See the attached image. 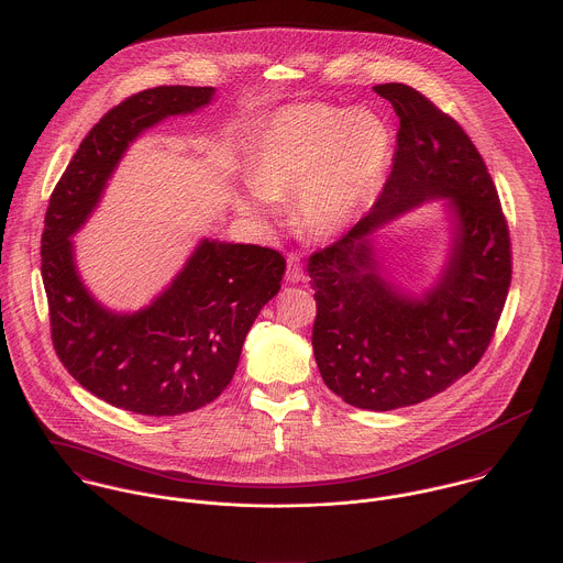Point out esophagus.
Returning a JSON list of instances; mask_svg holds the SVG:
<instances>
[{
    "mask_svg": "<svg viewBox=\"0 0 563 563\" xmlns=\"http://www.w3.org/2000/svg\"><path fill=\"white\" fill-rule=\"evenodd\" d=\"M285 278H287V283H291V285L305 280V272H302L300 256L294 254V252L287 254V272H285Z\"/></svg>",
    "mask_w": 563,
    "mask_h": 563,
    "instance_id": "34e87169",
    "label": "esophagus"
}]
</instances>
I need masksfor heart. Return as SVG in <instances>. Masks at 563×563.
<instances>
[{"mask_svg":"<svg viewBox=\"0 0 563 563\" xmlns=\"http://www.w3.org/2000/svg\"><path fill=\"white\" fill-rule=\"evenodd\" d=\"M391 154L378 114L322 104L285 109L263 132L247 167L250 189L236 196L243 216L267 220L272 200L296 196V216L316 239H333L376 194Z\"/></svg>","mask_w":563,"mask_h":563,"instance_id":"b5f03b06","label":"heart"}]
</instances>
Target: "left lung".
Masks as SVG:
<instances>
[{
	"mask_svg": "<svg viewBox=\"0 0 563 563\" xmlns=\"http://www.w3.org/2000/svg\"><path fill=\"white\" fill-rule=\"evenodd\" d=\"M374 91L400 119L391 174L372 211L311 254L307 272L324 383L352 407L391 411L433 398L481 361L511 285V243L492 176L463 128L407 85ZM433 199L450 200V256L437 285L411 297L384 276L371 234Z\"/></svg>",
	"mask_w": 563,
	"mask_h": 563,
	"instance_id": "obj_1",
	"label": "left lung"
}]
</instances>
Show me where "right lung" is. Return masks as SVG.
Instances as JSON below:
<instances>
[{"mask_svg": "<svg viewBox=\"0 0 563 563\" xmlns=\"http://www.w3.org/2000/svg\"><path fill=\"white\" fill-rule=\"evenodd\" d=\"M213 96V87H156L123 100L89 130L45 213L41 276L54 350L87 391L141 416H180L213 402L285 274L272 247L202 239L174 280L134 313L100 305L78 274L71 236L100 205L130 143Z\"/></svg>", "mask_w": 563, "mask_h": 563, "instance_id": "right-lung-1", "label": "right lung"}]
</instances>
